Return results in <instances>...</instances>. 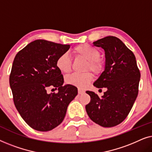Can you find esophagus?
Here are the masks:
<instances>
[{
  "label": "esophagus",
  "mask_w": 152,
  "mask_h": 152,
  "mask_svg": "<svg viewBox=\"0 0 152 152\" xmlns=\"http://www.w3.org/2000/svg\"><path fill=\"white\" fill-rule=\"evenodd\" d=\"M85 92H84V91H83V90H81V89H78V93L80 95H82V94H84Z\"/></svg>",
  "instance_id": "esophagus-1"
}]
</instances>
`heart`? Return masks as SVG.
<instances>
[{"mask_svg": "<svg viewBox=\"0 0 152 152\" xmlns=\"http://www.w3.org/2000/svg\"><path fill=\"white\" fill-rule=\"evenodd\" d=\"M74 53L77 57L84 58L88 60L86 69L90 68L95 72H99L102 68V64L98 59L99 57V52L88 44H81L74 48ZM56 65L61 72L68 73L71 70L72 61L70 56L67 53H64L57 58ZM93 80V75L91 72L85 73H73L66 77V81L67 84L76 86L79 88H85L88 86Z\"/></svg>", "mask_w": 152, "mask_h": 152, "instance_id": "heart-1", "label": "heart"}]
</instances>
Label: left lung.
Segmentation results:
<instances>
[{
  "label": "left lung",
  "instance_id": "8db88e82",
  "mask_svg": "<svg viewBox=\"0 0 152 152\" xmlns=\"http://www.w3.org/2000/svg\"><path fill=\"white\" fill-rule=\"evenodd\" d=\"M93 45L104 49V70L93 83L107 91L99 97L87 91L91 102L86 105L91 120L104 127H112L126 118L138 96L140 73L134 53L117 37H106Z\"/></svg>",
  "mask_w": 152,
  "mask_h": 152
}]
</instances>
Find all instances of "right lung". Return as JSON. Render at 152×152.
Here are the masks:
<instances>
[{"label":"right lung","instance_id":"right-lung-1","mask_svg":"<svg viewBox=\"0 0 152 152\" xmlns=\"http://www.w3.org/2000/svg\"><path fill=\"white\" fill-rule=\"evenodd\" d=\"M70 45L37 39L18 52L14 58L10 85L15 107L29 126L48 132L65 118L68 106L77 95V88L63 86L64 77L56 65L57 58L66 53ZM54 87L57 94H48Z\"/></svg>","mask_w":152,"mask_h":152}]
</instances>
